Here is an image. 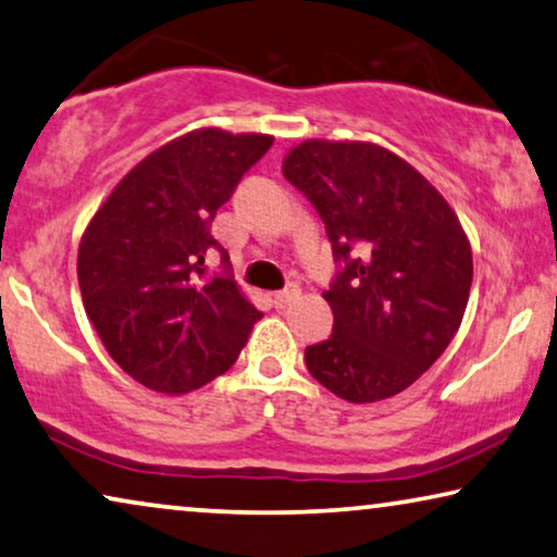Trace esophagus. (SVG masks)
I'll list each match as a JSON object with an SVG mask.
<instances>
[{
    "label": "esophagus",
    "mask_w": 557,
    "mask_h": 557,
    "mask_svg": "<svg viewBox=\"0 0 557 557\" xmlns=\"http://www.w3.org/2000/svg\"><path fill=\"white\" fill-rule=\"evenodd\" d=\"M298 296H301V288L292 284V286H286L284 292H278L276 296H273V304H276V309H288V306L298 301Z\"/></svg>",
    "instance_id": "obj_1"
}]
</instances>
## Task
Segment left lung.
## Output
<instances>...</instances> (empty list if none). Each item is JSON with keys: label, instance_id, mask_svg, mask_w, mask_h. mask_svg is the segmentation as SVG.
<instances>
[{"label": "left lung", "instance_id": "1", "mask_svg": "<svg viewBox=\"0 0 557 557\" xmlns=\"http://www.w3.org/2000/svg\"><path fill=\"white\" fill-rule=\"evenodd\" d=\"M326 225L342 271L324 298L326 342L306 346L311 376L354 405L414 384L453 342L472 286V248L442 193L376 143L304 140L284 158Z\"/></svg>", "mask_w": 557, "mask_h": 557}]
</instances>
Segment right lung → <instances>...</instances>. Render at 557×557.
Wrapping results in <instances>:
<instances>
[{
	"label": "right lung",
	"mask_w": 557,
	"mask_h": 557,
	"mask_svg": "<svg viewBox=\"0 0 557 557\" xmlns=\"http://www.w3.org/2000/svg\"><path fill=\"white\" fill-rule=\"evenodd\" d=\"M271 143L221 127L185 133L143 158L87 223L85 311L117 367L152 392L185 394L228 372L263 317L228 273L211 223ZM213 247L226 271L208 277Z\"/></svg>",
	"instance_id": "obj_1"
}]
</instances>
